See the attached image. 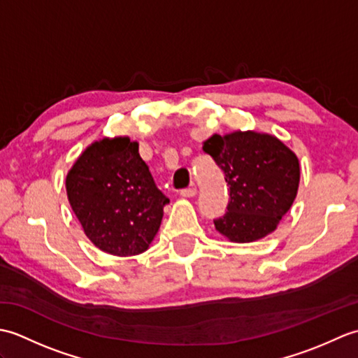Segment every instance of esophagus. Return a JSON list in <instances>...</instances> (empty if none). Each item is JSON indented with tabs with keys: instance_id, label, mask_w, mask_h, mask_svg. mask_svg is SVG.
Masks as SVG:
<instances>
[{
	"instance_id": "34e87169",
	"label": "esophagus",
	"mask_w": 358,
	"mask_h": 358,
	"mask_svg": "<svg viewBox=\"0 0 358 358\" xmlns=\"http://www.w3.org/2000/svg\"><path fill=\"white\" fill-rule=\"evenodd\" d=\"M181 196H185V199H194V196L196 195V187H187V189H183V191L180 192Z\"/></svg>"
}]
</instances>
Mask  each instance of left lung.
I'll return each mask as SVG.
<instances>
[{
	"label": "left lung",
	"mask_w": 358,
	"mask_h": 358,
	"mask_svg": "<svg viewBox=\"0 0 358 358\" xmlns=\"http://www.w3.org/2000/svg\"><path fill=\"white\" fill-rule=\"evenodd\" d=\"M229 186L226 215L215 231L231 243H252L278 227L299 192L300 162L275 135L257 131L214 134L203 141Z\"/></svg>",
	"instance_id": "left-lung-1"
}]
</instances>
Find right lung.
<instances>
[{
	"label": "right lung",
	"mask_w": 358,
	"mask_h": 358,
	"mask_svg": "<svg viewBox=\"0 0 358 358\" xmlns=\"http://www.w3.org/2000/svg\"><path fill=\"white\" fill-rule=\"evenodd\" d=\"M66 192L86 237L115 257L146 252L169 199L158 191L129 136H103L81 152L66 175Z\"/></svg>",
	"instance_id": "add662e5"
}]
</instances>
